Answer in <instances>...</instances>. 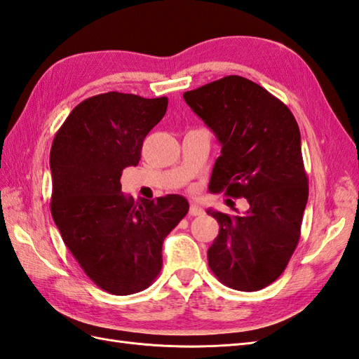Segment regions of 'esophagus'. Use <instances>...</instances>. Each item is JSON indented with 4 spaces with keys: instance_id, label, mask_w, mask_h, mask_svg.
<instances>
[{
    "instance_id": "34e87169",
    "label": "esophagus",
    "mask_w": 359,
    "mask_h": 359,
    "mask_svg": "<svg viewBox=\"0 0 359 359\" xmlns=\"http://www.w3.org/2000/svg\"><path fill=\"white\" fill-rule=\"evenodd\" d=\"M203 210L199 207V205L191 203L189 205V216H202Z\"/></svg>"
}]
</instances>
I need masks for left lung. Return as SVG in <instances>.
Wrapping results in <instances>:
<instances>
[{
	"mask_svg": "<svg viewBox=\"0 0 359 359\" xmlns=\"http://www.w3.org/2000/svg\"><path fill=\"white\" fill-rule=\"evenodd\" d=\"M184 98L222 144L210 189L250 205L241 216L208 211L219 224L208 265L224 285L256 292L280 276L299 242L309 199L299 126L279 98L239 75Z\"/></svg>",
	"mask_w": 359,
	"mask_h": 359,
	"instance_id": "8db88e82",
	"label": "left lung"
}]
</instances>
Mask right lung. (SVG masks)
<instances>
[{"instance_id": "right-lung-1", "label": "right lung", "mask_w": 359, "mask_h": 359, "mask_svg": "<svg viewBox=\"0 0 359 359\" xmlns=\"http://www.w3.org/2000/svg\"><path fill=\"white\" fill-rule=\"evenodd\" d=\"M166 97L106 93L75 106L50 148V212L88 278L111 294L148 288L162 270V245L187 216L177 194L121 193L126 166L139 165L144 137L163 118Z\"/></svg>"}]
</instances>
